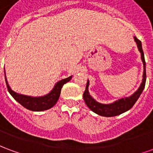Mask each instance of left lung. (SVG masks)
<instances>
[{
    "mask_svg": "<svg viewBox=\"0 0 153 153\" xmlns=\"http://www.w3.org/2000/svg\"><path fill=\"white\" fill-rule=\"evenodd\" d=\"M134 41L136 42L137 47L138 48V51L141 53V59L143 64V81H142L140 87L138 88V89L135 92L133 95L128 97H124L120 98L118 101H115L113 103L110 104H102L98 102H97L96 100L91 96L88 92V86H89V81L88 80L86 85V88L83 93V100L86 103V105L88 106L91 111H93V112L102 116H106V117H111V116H115L122 114V113L127 111L128 110L132 108V106H134L135 102H137L138 97L141 95L143 90L144 89L145 83H146V62L144 59V54L142 48L141 41H139L138 38L134 37Z\"/></svg>",
    "mask_w": 153,
    "mask_h": 153,
    "instance_id": "1",
    "label": "left lung"
}]
</instances>
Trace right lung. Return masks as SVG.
<instances>
[{
  "mask_svg": "<svg viewBox=\"0 0 153 153\" xmlns=\"http://www.w3.org/2000/svg\"><path fill=\"white\" fill-rule=\"evenodd\" d=\"M5 78L9 93L19 104H21L22 106L25 107L26 109L30 110L33 111H42L50 109L56 105V103L57 102V101L60 97V91H61L62 87L65 83L69 82L72 79V76L60 80L59 82H57L55 84V86L50 93L47 95H44V96L42 97L26 96V95L15 93L10 88V87L8 84L6 77H5Z\"/></svg>",
  "mask_w": 153,
  "mask_h": 153,
  "instance_id": "obj_1",
  "label": "right lung"
}]
</instances>
